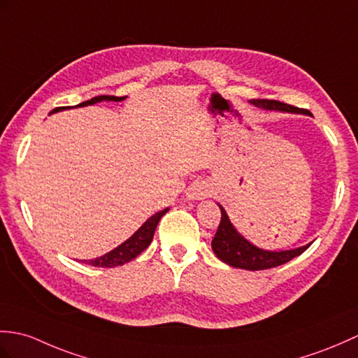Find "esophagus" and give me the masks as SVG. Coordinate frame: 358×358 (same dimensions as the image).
<instances>
[{"instance_id":"obj_1","label":"esophagus","mask_w":358,"mask_h":358,"mask_svg":"<svg viewBox=\"0 0 358 358\" xmlns=\"http://www.w3.org/2000/svg\"><path fill=\"white\" fill-rule=\"evenodd\" d=\"M207 195H209V192H207V189L203 185H192L187 189V194H186L187 199H192V201H196V199H203Z\"/></svg>"}]
</instances>
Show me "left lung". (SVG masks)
Instances as JSON below:
<instances>
[{
    "label": "left lung",
    "instance_id": "left-lung-1",
    "mask_svg": "<svg viewBox=\"0 0 358 358\" xmlns=\"http://www.w3.org/2000/svg\"><path fill=\"white\" fill-rule=\"evenodd\" d=\"M255 106L262 108V110L270 111H280V113H293V114H308V110H302L288 103H282L278 101H268V99H252L250 101ZM221 209V221L215 238L212 239V250L217 255L222 262H226L235 268H244L250 271L257 270H267L278 267V265L285 264L292 261L293 257L302 255L308 245L294 248V250H284V252H270L262 250V248L253 245L252 243L238 234V230L230 222L224 207L220 206Z\"/></svg>",
    "mask_w": 358,
    "mask_h": 358
}]
</instances>
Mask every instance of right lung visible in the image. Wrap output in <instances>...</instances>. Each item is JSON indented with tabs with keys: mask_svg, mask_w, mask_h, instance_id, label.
I'll list each match as a JSON object with an SVG mask.
<instances>
[{
	"mask_svg": "<svg viewBox=\"0 0 358 358\" xmlns=\"http://www.w3.org/2000/svg\"><path fill=\"white\" fill-rule=\"evenodd\" d=\"M124 97H117V96H96L93 99H90L87 102H82L78 106H87V105H94L97 102H102V101H114V102H120L123 101ZM66 106H61V108H55L52 113H57V111H62L65 110ZM50 113V114H52ZM169 210V207H166L164 210L157 212L155 215H152L151 218H149L143 226H141L134 235H132L129 239L124 241L123 244H120L119 247H115L114 250L108 252L103 256H99L96 259H91L87 261V264L90 265H94V267H105V268H111V267H117V265H123L129 261L134 259L137 257L141 252L145 250V248L149 247V244L152 243V238L155 234V229H157V224H159L160 218L163 215Z\"/></svg>",
	"mask_w": 358,
	"mask_h": 358,
	"instance_id": "obj_1",
	"label": "right lung"
}]
</instances>
